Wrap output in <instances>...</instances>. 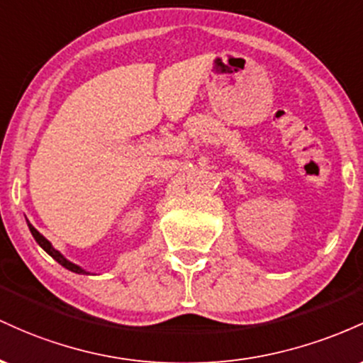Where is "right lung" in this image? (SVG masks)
Instances as JSON below:
<instances>
[{
    "label": "right lung",
    "mask_w": 363,
    "mask_h": 363,
    "mask_svg": "<svg viewBox=\"0 0 363 363\" xmlns=\"http://www.w3.org/2000/svg\"><path fill=\"white\" fill-rule=\"evenodd\" d=\"M28 230H30V233H32V236H34V238H35V242H38V243H39V245H40V247H43V248H44V250H46V252H48V254H50V255H51V257L56 260V262H58V264H61V266H63V267H67V269H68V271H72V272H77V274H87V272H85V271L82 269V267L75 266V264H72V262H70V260H67V259H65V257H63V255H61V254H60V252H58V250H56V248H55V247H52V245H51V243H50V242H48V240H46V238H44V236H43V235H40V233H39V231H38V230H35V228H34V226H32V225H30V223H28Z\"/></svg>",
    "instance_id": "add662e5"
}]
</instances>
